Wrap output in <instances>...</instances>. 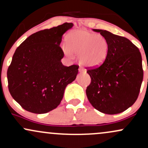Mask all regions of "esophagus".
Here are the masks:
<instances>
[{
    "label": "esophagus",
    "mask_w": 148,
    "mask_h": 148,
    "mask_svg": "<svg viewBox=\"0 0 148 148\" xmlns=\"http://www.w3.org/2000/svg\"><path fill=\"white\" fill-rule=\"evenodd\" d=\"M79 72H81V73H86V69H84V68H83V67H79Z\"/></svg>",
    "instance_id": "1"
}]
</instances>
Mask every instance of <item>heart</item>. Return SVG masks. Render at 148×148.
Masks as SVG:
<instances>
[{
    "label": "heart",
    "mask_w": 148,
    "mask_h": 148,
    "mask_svg": "<svg viewBox=\"0 0 148 148\" xmlns=\"http://www.w3.org/2000/svg\"><path fill=\"white\" fill-rule=\"evenodd\" d=\"M67 45L62 49L69 57L79 55V60L88 67H98L106 60L109 51V43L101 34L86 30L73 31L67 37Z\"/></svg>",
    "instance_id": "obj_1"
}]
</instances>
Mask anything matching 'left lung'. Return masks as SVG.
I'll list each match as a JSON object with an SVG mask.
<instances>
[{"mask_svg": "<svg viewBox=\"0 0 148 148\" xmlns=\"http://www.w3.org/2000/svg\"><path fill=\"white\" fill-rule=\"evenodd\" d=\"M109 43L108 56L98 67H87L91 82L86 95L95 109L106 114H118L135 103L140 92L143 70L136 46L125 37L107 30L94 29Z\"/></svg>", "mask_w": 148, "mask_h": 148, "instance_id": "obj_1", "label": "left lung"}]
</instances>
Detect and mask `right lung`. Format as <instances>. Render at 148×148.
Instances as JSON below:
<instances>
[{"mask_svg":"<svg viewBox=\"0 0 148 148\" xmlns=\"http://www.w3.org/2000/svg\"><path fill=\"white\" fill-rule=\"evenodd\" d=\"M73 26L64 23L33 33L17 47L8 69V89L25 111L37 114L57 108L65 88L76 79L79 65L67 67L61 59L62 35Z\"/></svg>","mask_w":148,"mask_h":148,"instance_id":"add662e5","label":"right lung"}]
</instances>
